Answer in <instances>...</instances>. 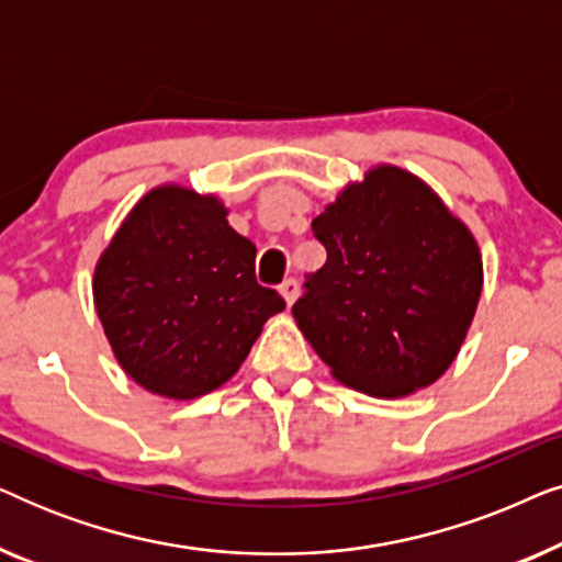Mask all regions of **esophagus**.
Returning <instances> with one entry per match:
<instances>
[{
    "label": "esophagus",
    "instance_id": "esophagus-1",
    "mask_svg": "<svg viewBox=\"0 0 562 562\" xmlns=\"http://www.w3.org/2000/svg\"><path fill=\"white\" fill-rule=\"evenodd\" d=\"M281 296H283V302H286V306L294 304L296 296H299V283H296L294 279L283 281V283H281Z\"/></svg>",
    "mask_w": 562,
    "mask_h": 562
}]
</instances>
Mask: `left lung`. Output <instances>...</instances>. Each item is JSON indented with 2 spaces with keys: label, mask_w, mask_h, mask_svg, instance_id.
I'll return each instance as SVG.
<instances>
[{
  "label": "left lung",
  "mask_w": 562,
  "mask_h": 562,
  "mask_svg": "<svg viewBox=\"0 0 562 562\" xmlns=\"http://www.w3.org/2000/svg\"><path fill=\"white\" fill-rule=\"evenodd\" d=\"M312 229L327 260L291 312L329 373L375 398L440 379L483 289L465 222L419 176L381 164L350 181Z\"/></svg>",
  "instance_id": "1"
}]
</instances>
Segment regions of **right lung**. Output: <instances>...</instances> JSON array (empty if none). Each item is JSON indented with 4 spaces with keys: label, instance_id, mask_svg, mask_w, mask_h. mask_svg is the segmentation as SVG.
I'll list each match as a JSON object with an SVG mask.
<instances>
[{
    "label": "right lung",
    "instance_id": "add662e5",
    "mask_svg": "<svg viewBox=\"0 0 562 562\" xmlns=\"http://www.w3.org/2000/svg\"><path fill=\"white\" fill-rule=\"evenodd\" d=\"M214 194L160 183L94 268V306L130 379L150 394L204 396L233 379L283 299L256 281V245Z\"/></svg>",
    "mask_w": 562,
    "mask_h": 562
}]
</instances>
